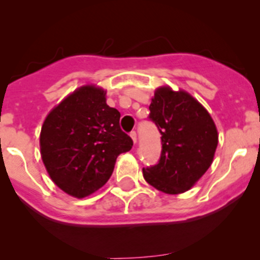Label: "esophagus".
Returning <instances> with one entry per match:
<instances>
[{"label":"esophagus","mask_w":260,"mask_h":260,"mask_svg":"<svg viewBox=\"0 0 260 260\" xmlns=\"http://www.w3.org/2000/svg\"><path fill=\"white\" fill-rule=\"evenodd\" d=\"M129 136H131V138L133 140V143L137 142V133H136V131H132V132L129 133Z\"/></svg>","instance_id":"34e87169"}]
</instances>
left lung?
<instances>
[{
  "mask_svg": "<svg viewBox=\"0 0 260 260\" xmlns=\"http://www.w3.org/2000/svg\"><path fill=\"white\" fill-rule=\"evenodd\" d=\"M149 120L161 133L158 162L143 167V177L165 193H181L208 171L217 146V131L205 108L186 91L157 89Z\"/></svg>",
  "mask_w": 260,
  "mask_h": 260,
  "instance_id": "8db88e82",
  "label": "left lung"
}]
</instances>
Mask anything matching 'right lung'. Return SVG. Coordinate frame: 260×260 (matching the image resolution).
Returning <instances> with one entry per match:
<instances>
[{"label":"right lung","instance_id":"right-lung-1","mask_svg":"<svg viewBox=\"0 0 260 260\" xmlns=\"http://www.w3.org/2000/svg\"><path fill=\"white\" fill-rule=\"evenodd\" d=\"M119 119V112L106 103V91L94 85L81 86L50 112L41 128L40 148L56 186L84 198L109 180L117 157L133 146Z\"/></svg>","mask_w":260,"mask_h":260}]
</instances>
